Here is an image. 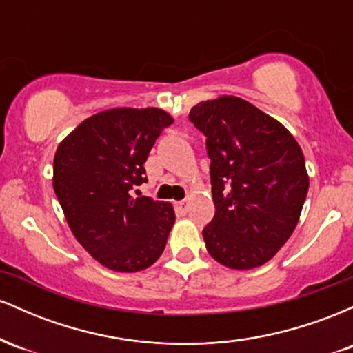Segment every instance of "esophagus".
<instances>
[{"instance_id":"esophagus-1","label":"esophagus","mask_w":353,"mask_h":353,"mask_svg":"<svg viewBox=\"0 0 353 353\" xmlns=\"http://www.w3.org/2000/svg\"><path fill=\"white\" fill-rule=\"evenodd\" d=\"M176 208H177V210H179V212L185 214V212H188V209H189V202L188 201H179L176 204Z\"/></svg>"}]
</instances>
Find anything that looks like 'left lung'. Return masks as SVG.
Segmentation results:
<instances>
[{
    "instance_id": "8db88e82",
    "label": "left lung",
    "mask_w": 353,
    "mask_h": 353,
    "mask_svg": "<svg viewBox=\"0 0 353 353\" xmlns=\"http://www.w3.org/2000/svg\"><path fill=\"white\" fill-rule=\"evenodd\" d=\"M189 119L208 137L216 216L202 230L205 249L236 270L264 265L301 217L309 174L289 129L237 96L201 101Z\"/></svg>"
}]
</instances>
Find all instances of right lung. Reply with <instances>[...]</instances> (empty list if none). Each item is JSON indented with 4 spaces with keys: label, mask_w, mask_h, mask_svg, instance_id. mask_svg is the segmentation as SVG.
<instances>
[{
    "label": "right lung",
    "mask_w": 353,
    "mask_h": 353,
    "mask_svg": "<svg viewBox=\"0 0 353 353\" xmlns=\"http://www.w3.org/2000/svg\"><path fill=\"white\" fill-rule=\"evenodd\" d=\"M159 108H112L84 119L61 141L52 188L72 236L101 265L139 272L163 254L172 204L132 197L157 136L172 124Z\"/></svg>",
    "instance_id": "obj_1"
}]
</instances>
